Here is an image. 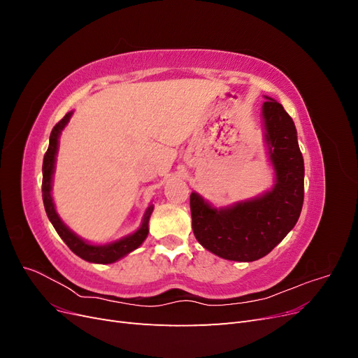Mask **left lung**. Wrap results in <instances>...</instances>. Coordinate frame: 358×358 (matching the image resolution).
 I'll use <instances>...</instances> for the list:
<instances>
[{
  "mask_svg": "<svg viewBox=\"0 0 358 358\" xmlns=\"http://www.w3.org/2000/svg\"><path fill=\"white\" fill-rule=\"evenodd\" d=\"M264 138L276 183L263 196L215 209L191 192L192 231L199 243L225 259L255 262L294 229L305 197V164L297 129L282 104L263 103Z\"/></svg>",
  "mask_w": 358,
  "mask_h": 358,
  "instance_id": "left-lung-1",
  "label": "left lung"
}]
</instances>
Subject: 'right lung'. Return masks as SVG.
I'll return each instance as SVG.
<instances>
[{
  "mask_svg": "<svg viewBox=\"0 0 358 358\" xmlns=\"http://www.w3.org/2000/svg\"><path fill=\"white\" fill-rule=\"evenodd\" d=\"M73 112H69L66 116H64L61 121L52 128V133L49 137V148L45 154V158H43V203H45V209L48 213V218L52 222L53 229L57 230L61 239L66 242V245L71 249V251L80 257L85 262L90 263H96V264H110L117 262L119 258L125 257L134 249H137L140 245L145 242L149 233V218L150 213L154 210V206L150 204L149 208L145 212L142 225L138 227V230H136L133 234H128L122 239H119L116 242H112L109 245H91L86 241L80 239L78 234H74L69 227L61 221L55 210V204H53L52 199V176H53V170H55V159H57V152H58V140L59 134L66 125L69 124L70 117Z\"/></svg>",
  "mask_w": 358,
  "mask_h": 358,
  "instance_id": "1",
  "label": "right lung"
}]
</instances>
